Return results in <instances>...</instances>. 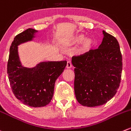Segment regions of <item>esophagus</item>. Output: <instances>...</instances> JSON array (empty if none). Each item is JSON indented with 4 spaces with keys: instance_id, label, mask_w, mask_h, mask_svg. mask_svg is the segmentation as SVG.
<instances>
[{
    "instance_id": "1",
    "label": "esophagus",
    "mask_w": 131,
    "mask_h": 131,
    "mask_svg": "<svg viewBox=\"0 0 131 131\" xmlns=\"http://www.w3.org/2000/svg\"><path fill=\"white\" fill-rule=\"evenodd\" d=\"M72 67V64L70 61H68L67 63V68H71Z\"/></svg>"
}]
</instances>
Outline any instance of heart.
Segmentation results:
<instances>
[{
  "label": "heart",
  "instance_id": "1",
  "mask_svg": "<svg viewBox=\"0 0 131 131\" xmlns=\"http://www.w3.org/2000/svg\"><path fill=\"white\" fill-rule=\"evenodd\" d=\"M85 39V36L84 35H79L75 37V38L73 40L72 43H80L81 41H83ZM94 42L93 40L91 38L86 39V40L83 41L82 45L80 49V52L82 54H87V53L90 52L94 47Z\"/></svg>",
  "mask_w": 131,
  "mask_h": 131
}]
</instances>
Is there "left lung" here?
<instances>
[{
    "label": "left lung",
    "mask_w": 131,
    "mask_h": 131,
    "mask_svg": "<svg viewBox=\"0 0 131 131\" xmlns=\"http://www.w3.org/2000/svg\"><path fill=\"white\" fill-rule=\"evenodd\" d=\"M103 35L98 49L72 58L75 67V95L84 106L104 104L115 96L120 86L122 56L119 43L104 30Z\"/></svg>",
    "instance_id": "1"
}]
</instances>
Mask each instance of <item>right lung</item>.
I'll use <instances>...</instances> for the list:
<instances>
[{
  "mask_svg": "<svg viewBox=\"0 0 131 131\" xmlns=\"http://www.w3.org/2000/svg\"><path fill=\"white\" fill-rule=\"evenodd\" d=\"M37 30L27 29L16 35L11 43L7 71L13 93L20 102L34 107H43L52 99L54 84L67 66L66 61H47L33 68L22 67L18 54V45L30 41Z\"/></svg>",
  "mask_w": 131,
  "mask_h": 131,
  "instance_id": "1",
  "label": "right lung"
}]
</instances>
